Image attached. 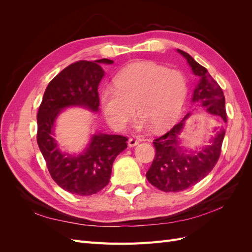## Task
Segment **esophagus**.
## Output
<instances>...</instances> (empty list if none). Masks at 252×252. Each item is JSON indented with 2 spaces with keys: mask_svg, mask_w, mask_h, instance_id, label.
Returning <instances> with one entry per match:
<instances>
[{
  "mask_svg": "<svg viewBox=\"0 0 252 252\" xmlns=\"http://www.w3.org/2000/svg\"><path fill=\"white\" fill-rule=\"evenodd\" d=\"M139 144V140L136 138H130L128 141V145L129 147H133V146H136V145Z\"/></svg>",
  "mask_w": 252,
  "mask_h": 252,
  "instance_id": "34e87169",
  "label": "esophagus"
}]
</instances>
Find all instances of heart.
<instances>
[{"mask_svg": "<svg viewBox=\"0 0 252 252\" xmlns=\"http://www.w3.org/2000/svg\"><path fill=\"white\" fill-rule=\"evenodd\" d=\"M114 85L101 91V104L106 119L118 130L134 119V106L142 125L163 130L178 118L187 94L184 73L154 62L129 65L118 72Z\"/></svg>", "mask_w": 252, "mask_h": 252, "instance_id": "1", "label": "heart"}]
</instances>
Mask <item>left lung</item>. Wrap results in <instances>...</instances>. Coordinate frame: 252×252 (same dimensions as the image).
<instances>
[{
    "mask_svg": "<svg viewBox=\"0 0 252 252\" xmlns=\"http://www.w3.org/2000/svg\"><path fill=\"white\" fill-rule=\"evenodd\" d=\"M184 57L193 73L200 78L193 91L192 102L203 107L220 121L227 122L225 96L222 88L209 74L205 67L200 65L187 52L178 49ZM190 116L187 113L180 123L175 124L168 132L158 136L154 145L156 156L146 178L151 185L164 192H179L195 185L203 180L216 166L222 150L225 131L220 129L210 142L200 151L188 154L179 145L185 122Z\"/></svg>",
    "mask_w": 252,
    "mask_h": 252,
    "instance_id": "8db88e82",
    "label": "left lung"
}]
</instances>
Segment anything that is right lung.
I'll list each match as a JSON object with an SVG mask.
<instances>
[{"label": "right lung", "instance_id": "right-lung-1", "mask_svg": "<svg viewBox=\"0 0 252 252\" xmlns=\"http://www.w3.org/2000/svg\"><path fill=\"white\" fill-rule=\"evenodd\" d=\"M101 63L112 64L113 61H78L57 74L45 90L36 116V141L52 180L66 191L83 196L94 194L108 184L114 158L127 148L128 139L96 133L83 154L69 156L58 148L53 125L60 111L69 106L98 110L97 88L104 77Z\"/></svg>", "mask_w": 252, "mask_h": 252}]
</instances>
